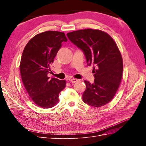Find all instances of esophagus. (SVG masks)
I'll return each mask as SVG.
<instances>
[{"mask_svg": "<svg viewBox=\"0 0 146 146\" xmlns=\"http://www.w3.org/2000/svg\"><path fill=\"white\" fill-rule=\"evenodd\" d=\"M69 81H70V82H71L72 83H74L77 82L78 80H77V79H76V78H70L69 79Z\"/></svg>", "mask_w": 146, "mask_h": 146, "instance_id": "obj_1", "label": "esophagus"}]
</instances>
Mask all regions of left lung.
<instances>
[{
    "label": "left lung",
    "mask_w": 146,
    "mask_h": 146,
    "mask_svg": "<svg viewBox=\"0 0 146 146\" xmlns=\"http://www.w3.org/2000/svg\"><path fill=\"white\" fill-rule=\"evenodd\" d=\"M74 45L81 49L88 66H93L94 83L85 80L84 102L100 107L109 103L119 88L123 72L122 56L113 38L99 30L84 29L67 33Z\"/></svg>",
    "instance_id": "8db88e82"
}]
</instances>
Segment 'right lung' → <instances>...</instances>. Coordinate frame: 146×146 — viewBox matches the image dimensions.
<instances>
[{"instance_id": "1", "label": "right lung", "mask_w": 146, "mask_h": 146, "mask_svg": "<svg viewBox=\"0 0 146 146\" xmlns=\"http://www.w3.org/2000/svg\"><path fill=\"white\" fill-rule=\"evenodd\" d=\"M67 41L63 32L47 31L35 36L24 48L20 63L22 81L30 98L40 107L55 106L66 86L64 80L50 79L47 75L61 43Z\"/></svg>"}]
</instances>
